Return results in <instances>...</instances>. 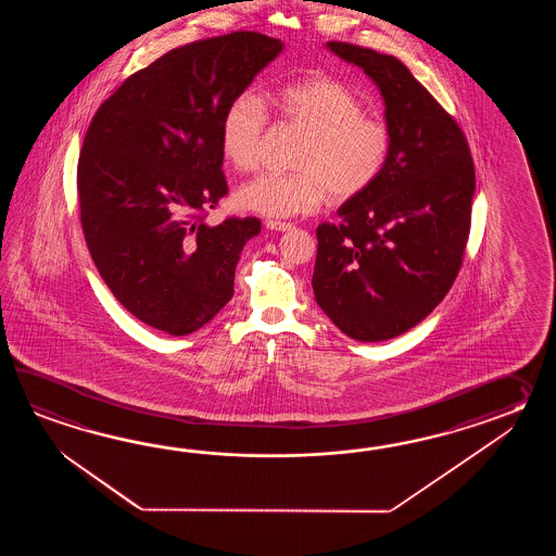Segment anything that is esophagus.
Instances as JSON below:
<instances>
[{
    "mask_svg": "<svg viewBox=\"0 0 556 556\" xmlns=\"http://www.w3.org/2000/svg\"><path fill=\"white\" fill-rule=\"evenodd\" d=\"M266 228L268 230H276V232H288V230H292L294 226L290 225V223H278V220H266Z\"/></svg>",
    "mask_w": 556,
    "mask_h": 556,
    "instance_id": "esophagus-1",
    "label": "esophagus"
}]
</instances>
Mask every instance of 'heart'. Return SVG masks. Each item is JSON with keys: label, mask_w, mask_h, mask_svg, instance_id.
<instances>
[{"label": "heart", "mask_w": 556, "mask_h": 556, "mask_svg": "<svg viewBox=\"0 0 556 556\" xmlns=\"http://www.w3.org/2000/svg\"><path fill=\"white\" fill-rule=\"evenodd\" d=\"M278 117L304 130L288 175H261L242 185L235 201L242 211L266 218L314 213L330 197L343 202L359 197L378 180L391 137L379 118L364 115V103L345 85L314 75L286 85L274 94ZM268 123L261 99L237 94L220 118V151L238 173L258 165L261 141Z\"/></svg>", "instance_id": "b5f03b06"}]
</instances>
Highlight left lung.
<instances>
[{
	"label": "left lung",
	"instance_id": "8db88e82",
	"mask_svg": "<svg viewBox=\"0 0 556 556\" xmlns=\"http://www.w3.org/2000/svg\"><path fill=\"white\" fill-rule=\"evenodd\" d=\"M378 85L391 147L378 180L318 226L312 288L318 306L357 342L412 330L450 292L471 228L475 166L455 118L402 61L328 41Z\"/></svg>",
	"mask_w": 556,
	"mask_h": 556
}]
</instances>
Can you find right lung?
I'll return each mask as SVG.
<instances>
[{
    "instance_id": "1",
    "label": "right lung",
    "mask_w": 556,
    "mask_h": 556,
    "mask_svg": "<svg viewBox=\"0 0 556 556\" xmlns=\"http://www.w3.org/2000/svg\"><path fill=\"white\" fill-rule=\"evenodd\" d=\"M282 49L256 31L173 49L130 75L87 129L77 165L87 249L113 295L154 330L192 333L235 294L261 220H204L228 192L220 118Z\"/></svg>"
}]
</instances>
